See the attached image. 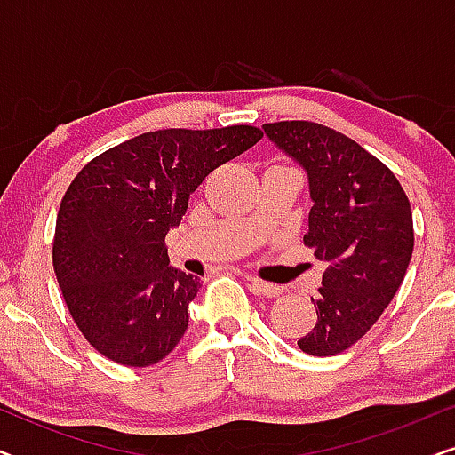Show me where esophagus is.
I'll use <instances>...</instances> for the list:
<instances>
[{
    "instance_id": "obj_1",
    "label": "esophagus",
    "mask_w": 455,
    "mask_h": 455,
    "mask_svg": "<svg viewBox=\"0 0 455 455\" xmlns=\"http://www.w3.org/2000/svg\"><path fill=\"white\" fill-rule=\"evenodd\" d=\"M246 282L251 283L254 290L260 291V294L267 296V298H275V296L282 294V288H279V285L269 283V282H263V279H259V277H254V275H246Z\"/></svg>"
}]
</instances>
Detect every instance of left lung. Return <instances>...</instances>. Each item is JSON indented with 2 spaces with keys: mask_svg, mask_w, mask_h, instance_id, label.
<instances>
[{
  "mask_svg": "<svg viewBox=\"0 0 455 455\" xmlns=\"http://www.w3.org/2000/svg\"><path fill=\"white\" fill-rule=\"evenodd\" d=\"M263 128L307 170L315 204L304 246L327 265L313 298L316 325L298 347L333 356L366 335L402 285L414 251L412 209L394 172L338 130L307 120Z\"/></svg>",
  "mask_w": 455,
  "mask_h": 455,
  "instance_id": "obj_1",
  "label": "left lung"
}]
</instances>
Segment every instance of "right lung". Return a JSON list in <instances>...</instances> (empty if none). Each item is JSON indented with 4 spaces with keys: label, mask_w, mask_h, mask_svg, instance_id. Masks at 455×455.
Wrapping results in <instances>:
<instances>
[{
    "label": "right lung",
    "mask_w": 455,
    "mask_h": 455,
    "mask_svg": "<svg viewBox=\"0 0 455 455\" xmlns=\"http://www.w3.org/2000/svg\"><path fill=\"white\" fill-rule=\"evenodd\" d=\"M263 139L254 126L167 128L89 161L61 198L53 269L84 339L124 366L164 360L201 279L170 267L165 235L215 167Z\"/></svg>",
    "instance_id": "1"
}]
</instances>
